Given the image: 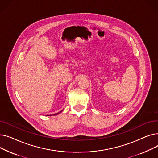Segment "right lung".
<instances>
[{"label": "right lung", "instance_id": "obj_1", "mask_svg": "<svg viewBox=\"0 0 158 158\" xmlns=\"http://www.w3.org/2000/svg\"><path fill=\"white\" fill-rule=\"evenodd\" d=\"M61 112H62V111H60V112H59V113H56V114H54L53 115H57V114H59V113H60Z\"/></svg>", "mask_w": 158, "mask_h": 158}]
</instances>
